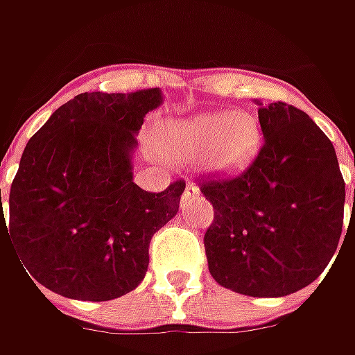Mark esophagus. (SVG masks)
Returning a JSON list of instances; mask_svg holds the SVG:
<instances>
[{
  "label": "esophagus",
  "mask_w": 355,
  "mask_h": 355,
  "mask_svg": "<svg viewBox=\"0 0 355 355\" xmlns=\"http://www.w3.org/2000/svg\"><path fill=\"white\" fill-rule=\"evenodd\" d=\"M199 196V187L193 182H187L184 189V199H193Z\"/></svg>",
  "instance_id": "34e87169"
}]
</instances>
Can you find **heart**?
<instances>
[{
	"label": "heart",
	"instance_id": "1",
	"mask_svg": "<svg viewBox=\"0 0 355 355\" xmlns=\"http://www.w3.org/2000/svg\"><path fill=\"white\" fill-rule=\"evenodd\" d=\"M261 144L259 118L237 112H209L178 122L164 132V150L173 159L201 156L211 170L235 171L251 164Z\"/></svg>",
	"mask_w": 355,
	"mask_h": 355
}]
</instances>
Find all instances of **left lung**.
<instances>
[{
	"label": "left lung",
	"mask_w": 355,
	"mask_h": 355,
	"mask_svg": "<svg viewBox=\"0 0 355 355\" xmlns=\"http://www.w3.org/2000/svg\"><path fill=\"white\" fill-rule=\"evenodd\" d=\"M257 104L265 142L251 166L199 182L213 205L203 245L221 286L277 298L314 282L332 261L346 185L334 146L306 112L280 101Z\"/></svg>",
	"instance_id": "8db88e82"
}]
</instances>
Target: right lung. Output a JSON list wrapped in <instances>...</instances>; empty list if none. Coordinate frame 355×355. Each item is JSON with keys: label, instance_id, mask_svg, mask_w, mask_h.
I'll list each match as a JSON object with an SVG mask.
<instances>
[{"label": "right lung", "instance_id": "obj_1", "mask_svg": "<svg viewBox=\"0 0 355 355\" xmlns=\"http://www.w3.org/2000/svg\"><path fill=\"white\" fill-rule=\"evenodd\" d=\"M159 104L157 89L83 92L31 136L9 191V225L3 207L0 215V235L29 279L90 302L142 282L150 241L175 217L185 189L184 180L159 193L132 182L136 134Z\"/></svg>", "mask_w": 355, "mask_h": 355}]
</instances>
